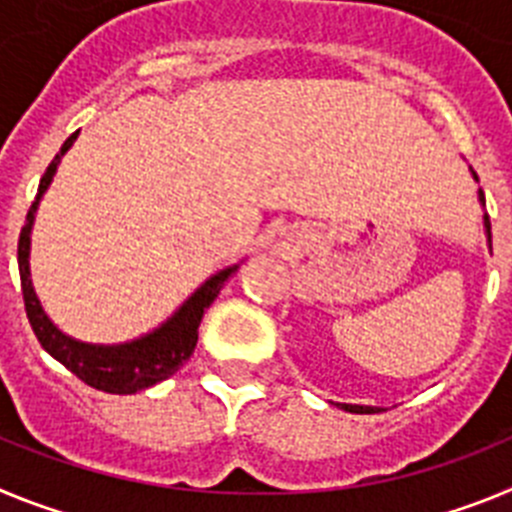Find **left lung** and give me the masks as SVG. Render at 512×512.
Segmentation results:
<instances>
[{
  "label": "left lung",
  "mask_w": 512,
  "mask_h": 512,
  "mask_svg": "<svg viewBox=\"0 0 512 512\" xmlns=\"http://www.w3.org/2000/svg\"><path fill=\"white\" fill-rule=\"evenodd\" d=\"M474 174V171H472ZM474 179H477V174H474ZM479 202L485 205V192L479 189ZM485 228H487V243H490L492 248V233H490V215H485ZM341 408L348 410V413H377V408H369V405H346V402H341Z\"/></svg>",
  "instance_id": "8db88e82"
}]
</instances>
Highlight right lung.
Listing matches in <instances>:
<instances>
[{"label":"right lung","instance_id":"1","mask_svg":"<svg viewBox=\"0 0 512 512\" xmlns=\"http://www.w3.org/2000/svg\"><path fill=\"white\" fill-rule=\"evenodd\" d=\"M76 135H69L66 143L61 146V153L51 161V166L45 169L43 179H40L38 197H35L33 207L27 210L25 225L20 230V243H17V266H20V282H22V300H25L27 320L33 325V333L38 336L40 346L48 351L56 361H61L71 374L81 379L84 384L94 387V390L110 392V395H135V392L153 387V384L164 382L171 374L179 372V366L194 354L197 346V328L202 323L207 307L217 297V292L223 289L228 277H233L238 271V264L228 266V269L217 271L215 277L207 279L179 310L166 320L161 328L143 338H135L128 343H117V346H97V343H81L76 338L66 336L51 318L45 315L40 307L38 295L33 289V279H30V233H33V220L38 202L48 184L53 182V174L58 169V161L71 146H74Z\"/></svg>","mask_w":512,"mask_h":512}]
</instances>
